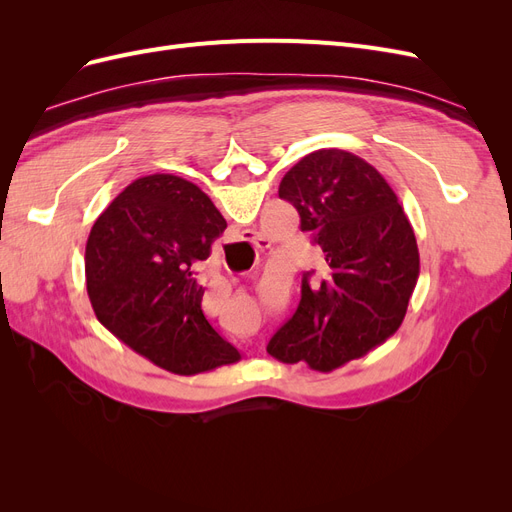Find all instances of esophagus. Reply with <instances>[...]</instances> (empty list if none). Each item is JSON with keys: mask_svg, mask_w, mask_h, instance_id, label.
<instances>
[{"mask_svg": "<svg viewBox=\"0 0 512 512\" xmlns=\"http://www.w3.org/2000/svg\"><path fill=\"white\" fill-rule=\"evenodd\" d=\"M245 235H247V239H252L254 243H260V237L256 235V232H245Z\"/></svg>", "mask_w": 512, "mask_h": 512, "instance_id": "esophagus-1", "label": "esophagus"}]
</instances>
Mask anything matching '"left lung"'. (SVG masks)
<instances>
[{"label":"left lung","mask_w":512,"mask_h":512,"mask_svg":"<svg viewBox=\"0 0 512 512\" xmlns=\"http://www.w3.org/2000/svg\"><path fill=\"white\" fill-rule=\"evenodd\" d=\"M280 198L322 250V273H303L297 312L267 352L331 371L389 339L404 322L421 260L414 230L386 179L363 158L318 149L294 164Z\"/></svg>","instance_id":"1"}]
</instances>
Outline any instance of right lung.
<instances>
[{"label": "right lung", "instance_id": "obj_1", "mask_svg": "<svg viewBox=\"0 0 512 512\" xmlns=\"http://www.w3.org/2000/svg\"><path fill=\"white\" fill-rule=\"evenodd\" d=\"M226 228L211 198L175 175L132 181L89 232L85 280L96 318L123 344L179 376L237 363L203 314L200 262Z\"/></svg>", "mask_w": 512, "mask_h": 512}]
</instances>
